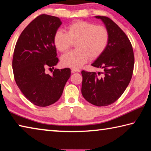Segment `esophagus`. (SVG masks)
I'll use <instances>...</instances> for the list:
<instances>
[{"label":"esophagus","mask_w":151,"mask_h":151,"mask_svg":"<svg viewBox=\"0 0 151 151\" xmlns=\"http://www.w3.org/2000/svg\"><path fill=\"white\" fill-rule=\"evenodd\" d=\"M81 70H80V69L78 68H72L71 69V72L72 73H74V72H80Z\"/></svg>","instance_id":"34e87169"}]
</instances>
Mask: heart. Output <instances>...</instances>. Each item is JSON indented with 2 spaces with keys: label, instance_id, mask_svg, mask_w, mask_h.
I'll return each instance as SVG.
<instances>
[{
  "label": "heart",
  "instance_id": "heart-1",
  "mask_svg": "<svg viewBox=\"0 0 151 151\" xmlns=\"http://www.w3.org/2000/svg\"><path fill=\"white\" fill-rule=\"evenodd\" d=\"M110 41L109 31L103 25L84 21H76L66 27V33L58 30L53 42L57 50L65 53L73 42L76 50L62 56L61 64L65 67L77 68L88 61L99 58L106 50Z\"/></svg>",
  "mask_w": 151,
  "mask_h": 151
}]
</instances>
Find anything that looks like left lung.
Wrapping results in <instances>:
<instances>
[{
    "label": "left lung",
    "instance_id": "1",
    "mask_svg": "<svg viewBox=\"0 0 151 151\" xmlns=\"http://www.w3.org/2000/svg\"><path fill=\"white\" fill-rule=\"evenodd\" d=\"M105 24L110 33L106 50L92 65L103 70V77L96 72L81 71V93L93 105L106 106L119 98L131 80L134 56L132 44L127 35L112 19L96 16Z\"/></svg>",
    "mask_w": 151,
    "mask_h": 151
}]
</instances>
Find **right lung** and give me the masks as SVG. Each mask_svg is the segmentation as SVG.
<instances>
[{"instance_id": "add662e5", "label": "right lung", "mask_w": 151, "mask_h": 151, "mask_svg": "<svg viewBox=\"0 0 151 151\" xmlns=\"http://www.w3.org/2000/svg\"><path fill=\"white\" fill-rule=\"evenodd\" d=\"M61 24L58 17L41 14L26 27L14 47L12 65L15 82L27 100L40 107L60 98L71 75L70 68L55 69L52 75L45 71L59 61L53 38Z\"/></svg>"}]
</instances>
